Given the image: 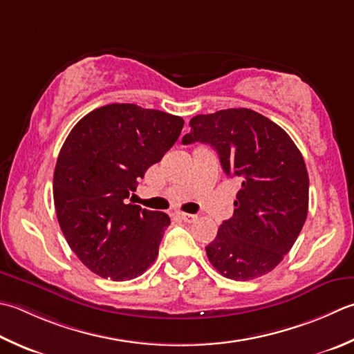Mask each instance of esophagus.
I'll use <instances>...</instances> for the list:
<instances>
[{
  "label": "esophagus",
  "mask_w": 354,
  "mask_h": 354,
  "mask_svg": "<svg viewBox=\"0 0 354 354\" xmlns=\"http://www.w3.org/2000/svg\"><path fill=\"white\" fill-rule=\"evenodd\" d=\"M179 216H181L185 223H193V221H196V214H192V213H184V212H181L179 213Z\"/></svg>",
  "instance_id": "34e87169"
}]
</instances>
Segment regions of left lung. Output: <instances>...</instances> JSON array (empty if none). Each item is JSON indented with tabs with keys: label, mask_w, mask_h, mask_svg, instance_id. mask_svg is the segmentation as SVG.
Instances as JSON below:
<instances>
[{
	"label": "left lung",
	"mask_w": 354,
	"mask_h": 354,
	"mask_svg": "<svg viewBox=\"0 0 354 354\" xmlns=\"http://www.w3.org/2000/svg\"><path fill=\"white\" fill-rule=\"evenodd\" d=\"M183 144L218 151L227 176L239 178L234 213L205 247L212 266L233 281L259 278L279 264L308 212V173L286 130L250 109H227L190 120Z\"/></svg>",
	"instance_id": "obj_1"
}]
</instances>
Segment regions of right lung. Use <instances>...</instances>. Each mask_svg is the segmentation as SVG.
I'll return each mask as SVG.
<instances>
[{
    "label": "right lung",
    "mask_w": 354,
    "mask_h": 354,
    "mask_svg": "<svg viewBox=\"0 0 354 354\" xmlns=\"http://www.w3.org/2000/svg\"><path fill=\"white\" fill-rule=\"evenodd\" d=\"M184 120L136 104H109L68 133L53 173L67 244L101 278L130 281L153 264L169 214L129 204L130 192L181 135Z\"/></svg>",
    "instance_id": "1"
}]
</instances>
